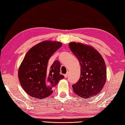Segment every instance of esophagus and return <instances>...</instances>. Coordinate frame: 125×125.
Here are the masks:
<instances>
[{"label": "esophagus", "instance_id": "obj_1", "mask_svg": "<svg viewBox=\"0 0 125 125\" xmlns=\"http://www.w3.org/2000/svg\"><path fill=\"white\" fill-rule=\"evenodd\" d=\"M68 75H69V73H67V74H65V75H64V77L66 78V77H67L68 76Z\"/></svg>", "mask_w": 125, "mask_h": 125}]
</instances>
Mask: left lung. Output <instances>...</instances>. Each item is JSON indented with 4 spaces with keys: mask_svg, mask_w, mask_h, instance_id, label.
Returning a JSON list of instances; mask_svg holds the SVG:
<instances>
[{
    "mask_svg": "<svg viewBox=\"0 0 125 125\" xmlns=\"http://www.w3.org/2000/svg\"><path fill=\"white\" fill-rule=\"evenodd\" d=\"M69 46L81 65L80 78L72 85L73 90L81 98L96 96L106 82V66L103 57L91 45L74 42H70Z\"/></svg>",
    "mask_w": 125,
    "mask_h": 125,
    "instance_id": "8db88e82",
    "label": "left lung"
}]
</instances>
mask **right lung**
Instances as JSON below:
<instances>
[{"label": "right lung", "instance_id": "right-lung-1", "mask_svg": "<svg viewBox=\"0 0 125 125\" xmlns=\"http://www.w3.org/2000/svg\"><path fill=\"white\" fill-rule=\"evenodd\" d=\"M62 45L57 41H44L29 50L19 66L18 76L22 88L27 94L36 99H42L52 93V88L60 80L61 64L55 61L48 68V61Z\"/></svg>", "mask_w": 125, "mask_h": 125}]
</instances>
